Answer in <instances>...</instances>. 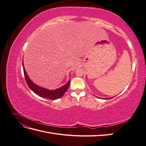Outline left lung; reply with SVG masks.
<instances>
[{"mask_svg":"<svg viewBox=\"0 0 146 146\" xmlns=\"http://www.w3.org/2000/svg\"><path fill=\"white\" fill-rule=\"evenodd\" d=\"M109 99H110V98H109Z\"/></svg>","mask_w":146,"mask_h":146,"instance_id":"8db88e82","label":"left lung"}]
</instances>
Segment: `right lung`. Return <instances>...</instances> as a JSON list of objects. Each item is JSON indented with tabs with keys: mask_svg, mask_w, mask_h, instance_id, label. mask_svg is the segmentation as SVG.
<instances>
[{
	"mask_svg": "<svg viewBox=\"0 0 146 146\" xmlns=\"http://www.w3.org/2000/svg\"><path fill=\"white\" fill-rule=\"evenodd\" d=\"M23 66L24 73V76H25L26 83H27L29 87L30 88V90L33 91L38 96L47 99L55 100L61 98V97L64 95L66 91L68 89L70 85V79L68 82L67 83L65 84L64 85L61 86V88H58V89H56L54 90H47L46 88H44L42 87L38 86L37 85H36V84L34 83L32 80H31L30 78L29 77L28 75L25 70L23 63Z\"/></svg>",
	"mask_w": 146,
	"mask_h": 146,
	"instance_id": "right-lung-1",
	"label": "right lung"
}]
</instances>
